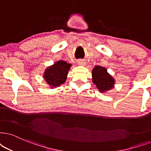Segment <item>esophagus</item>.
<instances>
[{"label":"esophagus","mask_w":151,"mask_h":151,"mask_svg":"<svg viewBox=\"0 0 151 151\" xmlns=\"http://www.w3.org/2000/svg\"><path fill=\"white\" fill-rule=\"evenodd\" d=\"M78 64L79 65H82V66H84L85 65H86V61L84 60H82V59H79V60H78Z\"/></svg>","instance_id":"esophagus-1"}]
</instances>
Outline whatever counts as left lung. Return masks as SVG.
Segmentation results:
<instances>
[{
  "label": "left lung",
  "instance_id": "left-lung-1",
  "mask_svg": "<svg viewBox=\"0 0 151 151\" xmlns=\"http://www.w3.org/2000/svg\"><path fill=\"white\" fill-rule=\"evenodd\" d=\"M93 82L100 92H105L111 89L115 83L114 79L106 72V68L95 66L92 72Z\"/></svg>",
  "mask_w": 151,
  "mask_h": 151
}]
</instances>
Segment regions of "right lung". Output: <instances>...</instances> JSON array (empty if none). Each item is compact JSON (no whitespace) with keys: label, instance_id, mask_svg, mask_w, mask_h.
Returning a JSON list of instances; mask_svg holds the SVG:
<instances>
[{"label":"right lung","instance_id":"add662e5","mask_svg":"<svg viewBox=\"0 0 151 151\" xmlns=\"http://www.w3.org/2000/svg\"><path fill=\"white\" fill-rule=\"evenodd\" d=\"M71 65L64 60H59L53 65L46 70L44 78L48 84L52 88L63 84L67 79L68 71Z\"/></svg>","mask_w":151,"mask_h":151}]
</instances>
